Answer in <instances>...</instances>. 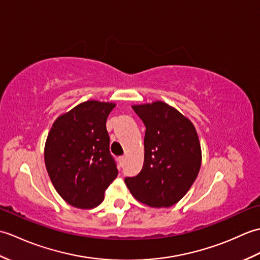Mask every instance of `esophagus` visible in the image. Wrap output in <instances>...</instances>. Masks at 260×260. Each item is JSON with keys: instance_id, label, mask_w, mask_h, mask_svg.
Here are the masks:
<instances>
[{"instance_id": "1", "label": "esophagus", "mask_w": 260, "mask_h": 260, "mask_svg": "<svg viewBox=\"0 0 260 260\" xmlns=\"http://www.w3.org/2000/svg\"><path fill=\"white\" fill-rule=\"evenodd\" d=\"M125 161H126V157L125 156H121V157H119V162H120V164L123 165L124 163H125Z\"/></svg>"}]
</instances>
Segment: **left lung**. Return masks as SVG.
Wrapping results in <instances>:
<instances>
[{
	"label": "left lung",
	"instance_id": "obj_1",
	"mask_svg": "<svg viewBox=\"0 0 260 260\" xmlns=\"http://www.w3.org/2000/svg\"><path fill=\"white\" fill-rule=\"evenodd\" d=\"M144 123V164L125 183L132 196L152 208L179 202L196 181L201 167V146L194 126L163 102L134 105Z\"/></svg>",
	"mask_w": 260,
	"mask_h": 260
}]
</instances>
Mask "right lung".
Here are the masks:
<instances>
[{
	"instance_id": "1",
	"label": "right lung",
	"mask_w": 260,
	"mask_h": 260,
	"mask_svg": "<svg viewBox=\"0 0 260 260\" xmlns=\"http://www.w3.org/2000/svg\"><path fill=\"white\" fill-rule=\"evenodd\" d=\"M113 103L87 101L60 115L45 146L48 174L70 206L91 209L104 200L105 190L118 174L109 152L106 120Z\"/></svg>"
}]
</instances>
